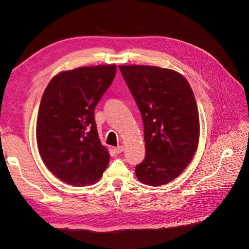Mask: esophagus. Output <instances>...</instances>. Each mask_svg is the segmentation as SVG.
Wrapping results in <instances>:
<instances>
[{"mask_svg": "<svg viewBox=\"0 0 249 249\" xmlns=\"http://www.w3.org/2000/svg\"><path fill=\"white\" fill-rule=\"evenodd\" d=\"M123 150H124V146H117L114 148V151L116 154H121Z\"/></svg>", "mask_w": 249, "mask_h": 249, "instance_id": "obj_1", "label": "esophagus"}]
</instances>
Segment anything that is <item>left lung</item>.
Instances as JSON below:
<instances>
[{"mask_svg": "<svg viewBox=\"0 0 249 249\" xmlns=\"http://www.w3.org/2000/svg\"><path fill=\"white\" fill-rule=\"evenodd\" d=\"M142 123L146 156L136 166L141 182L157 187L181 175L199 145L195 94L182 74L156 66H120Z\"/></svg>", "mask_w": 249, "mask_h": 249, "instance_id": "obj_1", "label": "left lung"}]
</instances>
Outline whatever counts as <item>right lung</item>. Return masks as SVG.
<instances>
[{"label": "right lung", "instance_id": "obj_1", "mask_svg": "<svg viewBox=\"0 0 249 249\" xmlns=\"http://www.w3.org/2000/svg\"><path fill=\"white\" fill-rule=\"evenodd\" d=\"M116 65L79 67L50 80L40 101L36 140L40 157L64 182L83 187L96 182L109 162L101 144L94 108L111 86Z\"/></svg>", "mask_w": 249, "mask_h": 249}]
</instances>
